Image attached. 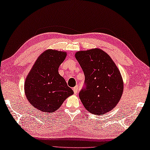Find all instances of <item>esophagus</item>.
I'll return each mask as SVG.
<instances>
[{
  "label": "esophagus",
  "instance_id": "1",
  "mask_svg": "<svg viewBox=\"0 0 150 150\" xmlns=\"http://www.w3.org/2000/svg\"><path fill=\"white\" fill-rule=\"evenodd\" d=\"M78 89H79V86H75V87H73V92H74L75 94H77V92L78 91Z\"/></svg>",
  "mask_w": 150,
  "mask_h": 150
}]
</instances>
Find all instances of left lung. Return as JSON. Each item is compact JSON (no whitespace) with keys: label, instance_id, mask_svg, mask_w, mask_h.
I'll list each match as a JSON object with an SVG mask.
<instances>
[{"label":"left lung","instance_id":"obj_1","mask_svg":"<svg viewBox=\"0 0 150 150\" xmlns=\"http://www.w3.org/2000/svg\"><path fill=\"white\" fill-rule=\"evenodd\" d=\"M84 72V86L79 92L84 107L101 115L117 104L123 92L121 73L110 56L98 48L75 54Z\"/></svg>","mask_w":150,"mask_h":150}]
</instances>
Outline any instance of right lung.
Instances as JSON below:
<instances>
[{"instance_id":"add662e5","label":"right lung","mask_w":150,"mask_h":150,"mask_svg":"<svg viewBox=\"0 0 150 150\" xmlns=\"http://www.w3.org/2000/svg\"><path fill=\"white\" fill-rule=\"evenodd\" d=\"M66 55L64 52L46 50L38 58L26 78L24 87L27 99L39 111L54 112L73 94L58 73Z\"/></svg>"}]
</instances>
